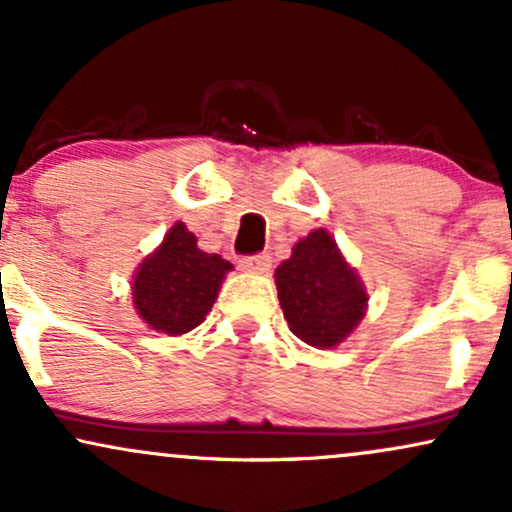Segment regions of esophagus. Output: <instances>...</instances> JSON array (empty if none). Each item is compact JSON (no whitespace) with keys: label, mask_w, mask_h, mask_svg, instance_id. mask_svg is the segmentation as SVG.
Segmentation results:
<instances>
[{"label":"esophagus","mask_w":512,"mask_h":512,"mask_svg":"<svg viewBox=\"0 0 512 512\" xmlns=\"http://www.w3.org/2000/svg\"><path fill=\"white\" fill-rule=\"evenodd\" d=\"M272 267V257L269 255H250L240 260V269L250 274H267Z\"/></svg>","instance_id":"esophagus-1"}]
</instances>
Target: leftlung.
<instances>
[{"mask_svg":"<svg viewBox=\"0 0 512 512\" xmlns=\"http://www.w3.org/2000/svg\"><path fill=\"white\" fill-rule=\"evenodd\" d=\"M274 281L288 329L312 348L341 346L367 312L365 283L326 229L300 238Z\"/></svg>","mask_w":512,"mask_h":512,"instance_id":"left-lung-1","label":"left lung"}]
</instances>
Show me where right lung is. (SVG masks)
<instances>
[{
  "label": "right lung",
  "instance_id": "right-lung-1",
  "mask_svg": "<svg viewBox=\"0 0 512 512\" xmlns=\"http://www.w3.org/2000/svg\"><path fill=\"white\" fill-rule=\"evenodd\" d=\"M231 269L233 264L221 255L197 248L195 233L176 221L162 243L135 267V312L157 334H188L205 322Z\"/></svg>",
  "mask_w": 512,
  "mask_h": 512
}]
</instances>
